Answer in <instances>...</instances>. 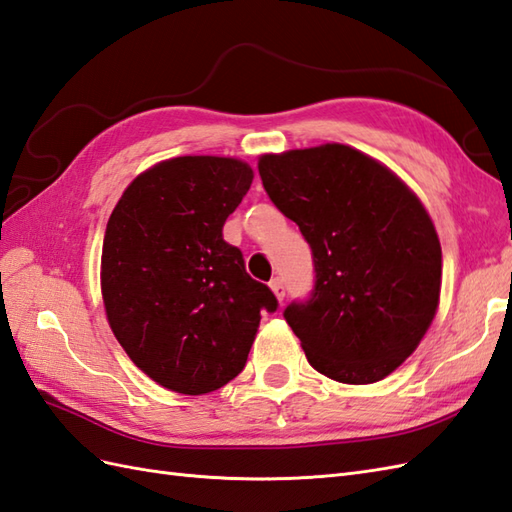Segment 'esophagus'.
I'll return each mask as SVG.
<instances>
[{
    "instance_id": "34e87169",
    "label": "esophagus",
    "mask_w": 512,
    "mask_h": 512,
    "mask_svg": "<svg viewBox=\"0 0 512 512\" xmlns=\"http://www.w3.org/2000/svg\"><path fill=\"white\" fill-rule=\"evenodd\" d=\"M269 286H271V291L273 293H276V297L280 299V302H282V299H284V295H286V289H284V282L280 280V278H273L271 282H269Z\"/></svg>"
}]
</instances>
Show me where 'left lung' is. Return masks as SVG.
Instances as JSON below:
<instances>
[{
  "mask_svg": "<svg viewBox=\"0 0 512 512\" xmlns=\"http://www.w3.org/2000/svg\"><path fill=\"white\" fill-rule=\"evenodd\" d=\"M258 173L313 249V293L284 310L308 363L345 384L386 378L439 306L443 260L428 210L382 162L341 143L265 154Z\"/></svg>",
  "mask_w": 512,
  "mask_h": 512,
  "instance_id": "obj_1",
  "label": "left lung"
}]
</instances>
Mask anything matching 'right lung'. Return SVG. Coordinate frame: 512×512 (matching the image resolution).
<instances>
[{
    "label": "right lung",
    "instance_id": "1",
    "mask_svg": "<svg viewBox=\"0 0 512 512\" xmlns=\"http://www.w3.org/2000/svg\"><path fill=\"white\" fill-rule=\"evenodd\" d=\"M254 180L243 160L180 156L136 176L108 219L106 317L123 350L169 391L202 395L243 371L278 299L245 271L223 223Z\"/></svg>",
    "mask_w": 512,
    "mask_h": 512
}]
</instances>
